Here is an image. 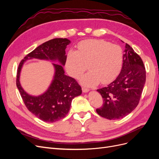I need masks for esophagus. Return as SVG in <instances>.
Wrapping results in <instances>:
<instances>
[{"instance_id": "obj_1", "label": "esophagus", "mask_w": 159, "mask_h": 159, "mask_svg": "<svg viewBox=\"0 0 159 159\" xmlns=\"http://www.w3.org/2000/svg\"><path fill=\"white\" fill-rule=\"evenodd\" d=\"M82 91H83L84 93H87V92H88V91H89V89H88V88H85V87H83V88H82Z\"/></svg>"}]
</instances>
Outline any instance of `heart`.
<instances>
[{"instance_id": "obj_1", "label": "heart", "mask_w": 159, "mask_h": 159, "mask_svg": "<svg viewBox=\"0 0 159 159\" xmlns=\"http://www.w3.org/2000/svg\"><path fill=\"white\" fill-rule=\"evenodd\" d=\"M78 50L70 49L67 53L66 68L68 74L78 78L87 70L89 71L81 77V83L91 87L100 81L107 84L113 81L121 71L123 51L119 45L104 40H84L78 45Z\"/></svg>"}]
</instances>
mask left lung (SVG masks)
<instances>
[{"label": "left lung", "instance_id": "8db88e82", "mask_svg": "<svg viewBox=\"0 0 159 159\" xmlns=\"http://www.w3.org/2000/svg\"><path fill=\"white\" fill-rule=\"evenodd\" d=\"M145 81L146 70L141 57L126 44L119 75L107 87L97 90L103 104L96 111L110 120L125 117L138 105Z\"/></svg>", "mask_w": 159, "mask_h": 159}]
</instances>
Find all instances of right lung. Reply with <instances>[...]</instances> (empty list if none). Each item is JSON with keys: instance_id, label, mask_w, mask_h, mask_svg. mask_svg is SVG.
Masks as SVG:
<instances>
[{"instance_id": "right-lung-1", "label": "right lung", "mask_w": 159, "mask_h": 159, "mask_svg": "<svg viewBox=\"0 0 159 159\" xmlns=\"http://www.w3.org/2000/svg\"><path fill=\"white\" fill-rule=\"evenodd\" d=\"M67 38H54L38 46L27 54L19 64L16 86L26 107L30 111L43 121L53 123L66 117L69 112L71 101L81 93V86L77 81L64 74L63 66L66 64V48L70 44ZM36 58L51 61L57 60L62 65L53 63L55 74L49 88L39 96L28 94L20 84V74L23 62Z\"/></svg>"}]
</instances>
